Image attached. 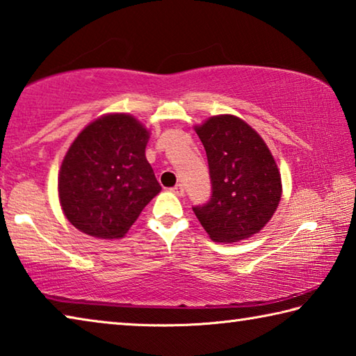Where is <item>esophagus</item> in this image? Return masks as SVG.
Here are the masks:
<instances>
[{"instance_id":"obj_1","label":"esophagus","mask_w":356,"mask_h":356,"mask_svg":"<svg viewBox=\"0 0 356 356\" xmlns=\"http://www.w3.org/2000/svg\"><path fill=\"white\" fill-rule=\"evenodd\" d=\"M175 195H178V197H181V195H184V188H183V184H177L175 186V188H172L170 189Z\"/></svg>"}]
</instances>
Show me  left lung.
<instances>
[{"label": "left lung", "instance_id": "left-lung-1", "mask_svg": "<svg viewBox=\"0 0 356 356\" xmlns=\"http://www.w3.org/2000/svg\"><path fill=\"white\" fill-rule=\"evenodd\" d=\"M207 149L211 198L192 207L216 242L258 233L277 211L282 177L264 140L234 115H216L195 128Z\"/></svg>", "mask_w": 356, "mask_h": 356}]
</instances>
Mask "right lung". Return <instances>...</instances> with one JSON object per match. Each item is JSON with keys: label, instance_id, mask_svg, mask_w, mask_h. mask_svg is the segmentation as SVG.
I'll use <instances>...</instances> for the list:
<instances>
[{"label": "right lung", "instance_id": "right-lung-1", "mask_svg": "<svg viewBox=\"0 0 356 356\" xmlns=\"http://www.w3.org/2000/svg\"><path fill=\"white\" fill-rule=\"evenodd\" d=\"M148 131L128 114L92 122L68 148L59 200L79 232L117 239L128 232L161 186L145 158Z\"/></svg>", "mask_w": 356, "mask_h": 356}]
</instances>
